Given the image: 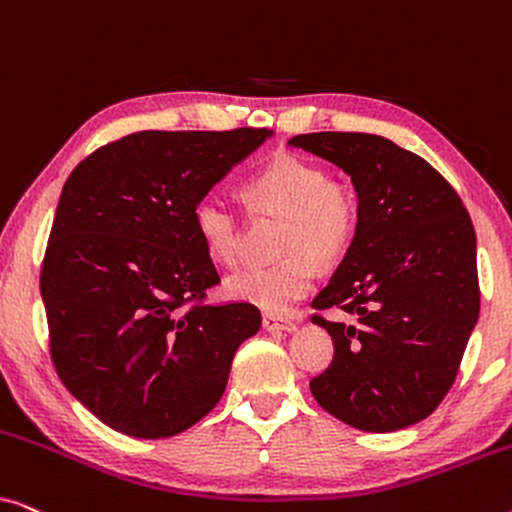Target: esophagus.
Masks as SVG:
<instances>
[{
	"label": "esophagus",
	"instance_id": "1",
	"mask_svg": "<svg viewBox=\"0 0 512 512\" xmlns=\"http://www.w3.org/2000/svg\"><path fill=\"white\" fill-rule=\"evenodd\" d=\"M263 328L265 331H296V321L286 317H275V314H265L263 317Z\"/></svg>",
	"mask_w": 512,
	"mask_h": 512
}]
</instances>
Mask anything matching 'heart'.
Segmentation results:
<instances>
[{"instance_id":"1","label":"heart","mask_w":512,"mask_h":512,"mask_svg":"<svg viewBox=\"0 0 512 512\" xmlns=\"http://www.w3.org/2000/svg\"><path fill=\"white\" fill-rule=\"evenodd\" d=\"M244 198L256 212L284 216L277 251L284 258L237 272L226 293L237 303L284 314L310 291L314 265L340 261L359 230V195L347 181L326 177L317 163L279 153L244 181ZM193 228L207 256L219 265L240 261V219L226 200L205 195L193 207Z\"/></svg>"}]
</instances>
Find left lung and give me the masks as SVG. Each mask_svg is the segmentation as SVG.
<instances>
[{"instance_id": "obj_1", "label": "left lung", "mask_w": 512, "mask_h": 512, "mask_svg": "<svg viewBox=\"0 0 512 512\" xmlns=\"http://www.w3.org/2000/svg\"><path fill=\"white\" fill-rule=\"evenodd\" d=\"M289 144L345 170L361 205L352 247L312 300L335 347L312 396L361 431L422 422L457 380L480 314L471 216L443 174L387 137L312 132ZM333 306L350 321L320 314Z\"/></svg>"}]
</instances>
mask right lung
I'll return each mask as SVG.
<instances>
[{"mask_svg": "<svg viewBox=\"0 0 512 512\" xmlns=\"http://www.w3.org/2000/svg\"><path fill=\"white\" fill-rule=\"evenodd\" d=\"M265 137L132 132L65 181L41 263L48 345L62 384L114 431L170 438L200 422L261 328L254 305L205 303L221 277L193 207Z\"/></svg>", "mask_w": 512, "mask_h": 512, "instance_id": "right-lung-1", "label": "right lung"}]
</instances>
